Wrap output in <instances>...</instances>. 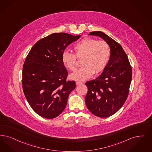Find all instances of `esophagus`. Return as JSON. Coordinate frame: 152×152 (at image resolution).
<instances>
[{
	"mask_svg": "<svg viewBox=\"0 0 152 152\" xmlns=\"http://www.w3.org/2000/svg\"><path fill=\"white\" fill-rule=\"evenodd\" d=\"M76 85H80V84H82L83 83H82V82H80V81H76Z\"/></svg>",
	"mask_w": 152,
	"mask_h": 152,
	"instance_id": "esophagus-1",
	"label": "esophagus"
}]
</instances>
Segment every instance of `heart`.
Masks as SVG:
<instances>
[{
  "label": "heart",
  "mask_w": 152,
  "mask_h": 152,
  "mask_svg": "<svg viewBox=\"0 0 152 152\" xmlns=\"http://www.w3.org/2000/svg\"><path fill=\"white\" fill-rule=\"evenodd\" d=\"M75 54L65 51L62 55V61L70 71L76 69V57L83 58L81 68L71 75V79L84 81L91 78L94 73L102 71L107 66L111 56L109 45L104 41H98L91 38H85L74 47Z\"/></svg>",
  "instance_id": "1"
}]
</instances>
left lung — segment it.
I'll use <instances>...</instances> for the list:
<instances>
[{
	"instance_id": "8db88e82",
	"label": "left lung",
	"mask_w": 152,
	"mask_h": 152,
	"mask_svg": "<svg viewBox=\"0 0 152 152\" xmlns=\"http://www.w3.org/2000/svg\"><path fill=\"white\" fill-rule=\"evenodd\" d=\"M89 35L102 38L109 45L111 56L102 73L87 81L85 97L87 108L100 118L114 115L125 103L132 80V67L121 45L103 32L95 31Z\"/></svg>"
}]
</instances>
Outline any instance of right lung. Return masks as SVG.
Listing matches in <instances>:
<instances>
[{"label":"right lung","instance_id":"1","mask_svg":"<svg viewBox=\"0 0 152 152\" xmlns=\"http://www.w3.org/2000/svg\"><path fill=\"white\" fill-rule=\"evenodd\" d=\"M80 37L53 33L36 43L25 59L23 91L31 109L43 118L53 119L59 115L76 87L75 81L66 80L68 72L62 55L67 46Z\"/></svg>","mask_w":152,"mask_h":152}]
</instances>
